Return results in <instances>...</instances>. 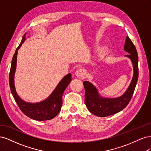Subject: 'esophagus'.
Listing matches in <instances>:
<instances>
[{
	"label": "esophagus",
	"instance_id": "obj_1",
	"mask_svg": "<svg viewBox=\"0 0 151 151\" xmlns=\"http://www.w3.org/2000/svg\"><path fill=\"white\" fill-rule=\"evenodd\" d=\"M75 75L77 77H79V78H84L86 77V72L84 70V69L79 68V69L76 72Z\"/></svg>",
	"mask_w": 151,
	"mask_h": 151
}]
</instances>
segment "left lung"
I'll list each match as a JSON object with an SVG mask.
<instances>
[{"label": "left lung", "mask_w": 151, "mask_h": 151, "mask_svg": "<svg viewBox=\"0 0 151 151\" xmlns=\"http://www.w3.org/2000/svg\"><path fill=\"white\" fill-rule=\"evenodd\" d=\"M124 50L129 54L126 57L131 59L134 66V76L126 92L116 98H103L95 87L88 81L83 83L85 89V103L88 110L93 115L105 117L113 115L124 109L129 103L134 94L139 77L138 54L136 48L129 36H127Z\"/></svg>", "instance_id": "obj_1"}]
</instances>
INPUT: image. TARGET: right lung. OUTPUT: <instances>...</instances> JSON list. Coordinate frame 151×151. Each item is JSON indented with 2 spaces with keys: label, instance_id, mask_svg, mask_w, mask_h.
Wrapping results in <instances>:
<instances>
[{
  "label": "right lung",
  "instance_id": "obj_1",
  "mask_svg": "<svg viewBox=\"0 0 151 151\" xmlns=\"http://www.w3.org/2000/svg\"><path fill=\"white\" fill-rule=\"evenodd\" d=\"M25 40L26 33L23 36L21 43L17 48L12 57L9 73V85L11 93L18 106L25 115L35 120L44 121L51 120L55 117L60 111L62 105V94L72 80L71 74H68L63 77L52 94L45 101L38 103H29L22 100L16 93L14 78L16 68L17 50L24 42Z\"/></svg>",
  "mask_w": 151,
  "mask_h": 151
}]
</instances>
